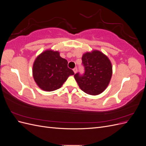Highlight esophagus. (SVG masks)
Listing matches in <instances>:
<instances>
[{
	"mask_svg": "<svg viewBox=\"0 0 146 146\" xmlns=\"http://www.w3.org/2000/svg\"><path fill=\"white\" fill-rule=\"evenodd\" d=\"M73 70H74V72L75 74L77 73V68H75L73 69Z\"/></svg>",
	"mask_w": 146,
	"mask_h": 146,
	"instance_id": "1",
	"label": "esophagus"
}]
</instances>
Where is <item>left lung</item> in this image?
I'll use <instances>...</instances> for the list:
<instances>
[{
	"instance_id": "1",
	"label": "left lung",
	"mask_w": 146,
	"mask_h": 146,
	"mask_svg": "<svg viewBox=\"0 0 146 146\" xmlns=\"http://www.w3.org/2000/svg\"><path fill=\"white\" fill-rule=\"evenodd\" d=\"M82 60L85 72L83 75L79 73L74 75L79 87L90 95L102 93L108 86L112 76L111 61L99 50L85 53Z\"/></svg>"
}]
</instances>
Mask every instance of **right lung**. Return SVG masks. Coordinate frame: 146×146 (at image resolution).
<instances>
[{"instance_id":"obj_1","label":"right lung","mask_w":146,"mask_h":146,"mask_svg":"<svg viewBox=\"0 0 146 146\" xmlns=\"http://www.w3.org/2000/svg\"><path fill=\"white\" fill-rule=\"evenodd\" d=\"M33 77L37 85L46 91L61 87L69 76L74 74L68 67V61L58 51L46 50L39 55L33 66Z\"/></svg>"}]
</instances>
